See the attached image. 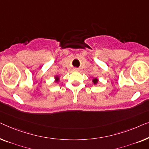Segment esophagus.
<instances>
[{"instance_id": "esophagus-1", "label": "esophagus", "mask_w": 149, "mask_h": 149, "mask_svg": "<svg viewBox=\"0 0 149 149\" xmlns=\"http://www.w3.org/2000/svg\"><path fill=\"white\" fill-rule=\"evenodd\" d=\"M75 70H76V69H75Z\"/></svg>"}]
</instances>
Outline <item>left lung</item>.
<instances>
[{
  "label": "left lung",
  "mask_w": 149,
  "mask_h": 149,
  "mask_svg": "<svg viewBox=\"0 0 149 149\" xmlns=\"http://www.w3.org/2000/svg\"><path fill=\"white\" fill-rule=\"evenodd\" d=\"M97 81H98L97 79H93V82H94V84H96V83H97Z\"/></svg>",
  "instance_id": "obj_1"
}]
</instances>
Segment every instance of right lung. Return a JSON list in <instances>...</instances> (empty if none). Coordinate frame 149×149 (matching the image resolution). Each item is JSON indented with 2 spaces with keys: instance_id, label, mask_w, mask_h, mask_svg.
Wrapping results in <instances>:
<instances>
[{
  "instance_id": "add662e5",
  "label": "right lung",
  "mask_w": 149,
  "mask_h": 149,
  "mask_svg": "<svg viewBox=\"0 0 149 149\" xmlns=\"http://www.w3.org/2000/svg\"><path fill=\"white\" fill-rule=\"evenodd\" d=\"M58 80V77H56V81H57Z\"/></svg>"
}]
</instances>
